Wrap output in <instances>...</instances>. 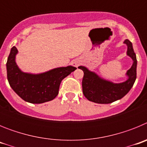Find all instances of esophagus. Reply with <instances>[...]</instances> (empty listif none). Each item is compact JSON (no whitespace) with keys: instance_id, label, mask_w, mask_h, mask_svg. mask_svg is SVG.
Segmentation results:
<instances>
[{"instance_id":"obj_1","label":"esophagus","mask_w":147,"mask_h":147,"mask_svg":"<svg viewBox=\"0 0 147 147\" xmlns=\"http://www.w3.org/2000/svg\"><path fill=\"white\" fill-rule=\"evenodd\" d=\"M80 64V61L79 60H74L72 62H71V65H72L73 66H75V67H77L78 65Z\"/></svg>"}]
</instances>
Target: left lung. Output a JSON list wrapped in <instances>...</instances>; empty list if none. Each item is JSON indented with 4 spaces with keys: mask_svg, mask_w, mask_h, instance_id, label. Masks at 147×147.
<instances>
[{
    "mask_svg": "<svg viewBox=\"0 0 147 147\" xmlns=\"http://www.w3.org/2000/svg\"><path fill=\"white\" fill-rule=\"evenodd\" d=\"M127 45V55L132 59V65L126 73L127 80L121 83H114L100 77L93 71H90L85 66L78 68L82 70V91L84 96L90 102L98 104H110L121 99L130 90L136 80L137 59L129 40H124Z\"/></svg>",
    "mask_w": 147,
    "mask_h": 147,
    "instance_id": "1",
    "label": "left lung"
}]
</instances>
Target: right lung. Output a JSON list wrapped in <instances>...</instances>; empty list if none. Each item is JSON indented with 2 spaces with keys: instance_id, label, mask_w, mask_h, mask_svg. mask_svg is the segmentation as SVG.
Returning <instances> with one entry per match:
<instances>
[{
  "instance_id": "obj_1",
  "label": "right lung",
  "mask_w": 147,
  "mask_h": 147,
  "mask_svg": "<svg viewBox=\"0 0 147 147\" xmlns=\"http://www.w3.org/2000/svg\"><path fill=\"white\" fill-rule=\"evenodd\" d=\"M18 52L17 48L13 46L6 62L7 79L13 90L29 103L41 104L56 98L62 80L76 69L69 65L37 74L23 72L15 62Z\"/></svg>"
}]
</instances>
